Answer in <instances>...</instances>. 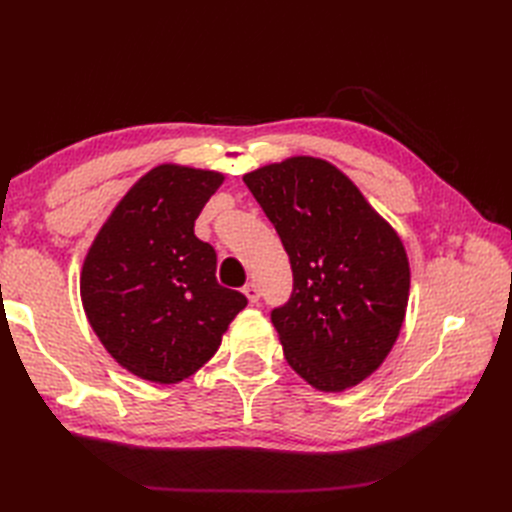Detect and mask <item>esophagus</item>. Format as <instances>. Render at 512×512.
<instances>
[{
    "instance_id": "1",
    "label": "esophagus",
    "mask_w": 512,
    "mask_h": 512,
    "mask_svg": "<svg viewBox=\"0 0 512 512\" xmlns=\"http://www.w3.org/2000/svg\"><path fill=\"white\" fill-rule=\"evenodd\" d=\"M243 294L247 299H250L252 303H256L258 299H260V290H258V286L254 284V282H247L245 286H243Z\"/></svg>"
}]
</instances>
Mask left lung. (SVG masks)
<instances>
[{
	"label": "left lung",
	"instance_id": "left-lung-1",
	"mask_svg": "<svg viewBox=\"0 0 512 512\" xmlns=\"http://www.w3.org/2000/svg\"><path fill=\"white\" fill-rule=\"evenodd\" d=\"M243 181L290 258V299L271 309L288 365L320 391L359 384L406 316L410 267L397 232L318 158L262 166Z\"/></svg>",
	"mask_w": 512,
	"mask_h": 512
}]
</instances>
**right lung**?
<instances>
[{
    "mask_svg": "<svg viewBox=\"0 0 512 512\" xmlns=\"http://www.w3.org/2000/svg\"><path fill=\"white\" fill-rule=\"evenodd\" d=\"M224 177L162 164L134 183L89 247L81 299L91 329L134 376L175 384L220 348L247 305L215 280V250L194 222Z\"/></svg>",
    "mask_w": 512,
    "mask_h": 512,
    "instance_id": "add662e5",
    "label": "right lung"
}]
</instances>
